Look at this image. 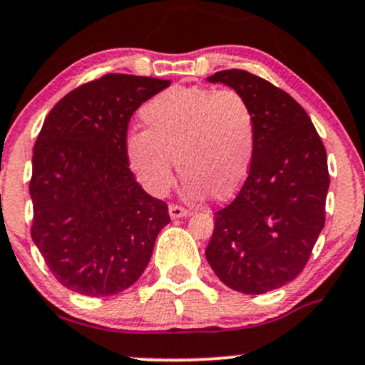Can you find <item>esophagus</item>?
I'll list each match as a JSON object with an SVG mask.
<instances>
[{"mask_svg":"<svg viewBox=\"0 0 365 365\" xmlns=\"http://www.w3.org/2000/svg\"><path fill=\"white\" fill-rule=\"evenodd\" d=\"M190 209H185L182 206H178V204H170V216L173 217V220H177V217H185V216H190Z\"/></svg>","mask_w":365,"mask_h":365,"instance_id":"esophagus-1","label":"esophagus"}]
</instances>
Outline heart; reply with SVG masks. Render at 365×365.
Instances as JSON below:
<instances>
[{
	"label": "heart",
	"mask_w": 365,
	"mask_h": 365,
	"mask_svg": "<svg viewBox=\"0 0 365 365\" xmlns=\"http://www.w3.org/2000/svg\"><path fill=\"white\" fill-rule=\"evenodd\" d=\"M148 130L125 139L128 166L142 187L165 195L175 163L192 197L230 199L244 185L254 159L257 125L252 108L235 89L175 86L142 106Z\"/></svg>",
	"instance_id": "heart-1"
}]
</instances>
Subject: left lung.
Listing matches in <instances>:
<instances>
[{
  "instance_id": "1",
  "label": "left lung",
  "mask_w": 365,
  "mask_h": 365,
  "mask_svg": "<svg viewBox=\"0 0 365 365\" xmlns=\"http://www.w3.org/2000/svg\"><path fill=\"white\" fill-rule=\"evenodd\" d=\"M221 82L249 101L257 125L249 177L235 200L216 211L206 249L217 278L259 295L302 273L326 220L328 156L311 118L288 92L245 70H221Z\"/></svg>"
}]
</instances>
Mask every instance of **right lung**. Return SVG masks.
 I'll return each instance as SVG.
<instances>
[{
	"label": "right lung",
	"mask_w": 365,
	"mask_h": 365,
	"mask_svg": "<svg viewBox=\"0 0 365 365\" xmlns=\"http://www.w3.org/2000/svg\"><path fill=\"white\" fill-rule=\"evenodd\" d=\"M170 81L106 73L61 98L34 144L31 235L68 290L108 297L132 287L170 223L168 206L128 168L133 111Z\"/></svg>",
	"instance_id": "obj_1"
}]
</instances>
